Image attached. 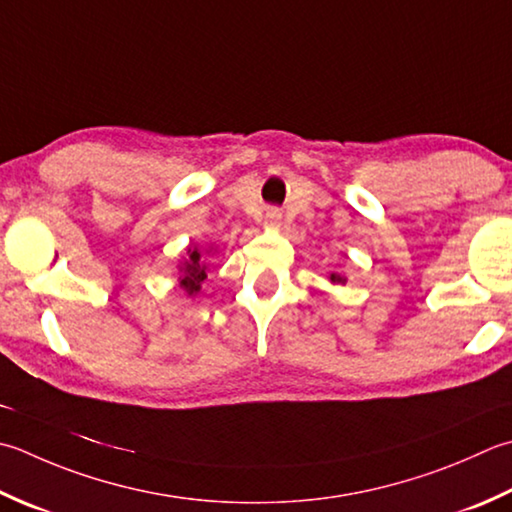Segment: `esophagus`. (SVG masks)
Masks as SVG:
<instances>
[{
  "label": "esophagus",
  "mask_w": 512,
  "mask_h": 512,
  "mask_svg": "<svg viewBox=\"0 0 512 512\" xmlns=\"http://www.w3.org/2000/svg\"><path fill=\"white\" fill-rule=\"evenodd\" d=\"M264 226L270 228V230L282 226V210H279V208H268L266 215H264Z\"/></svg>",
  "instance_id": "1"
}]
</instances>
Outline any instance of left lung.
<instances>
[{
	"instance_id": "left-lung-1",
	"label": "left lung",
	"mask_w": 512,
	"mask_h": 512,
	"mask_svg": "<svg viewBox=\"0 0 512 512\" xmlns=\"http://www.w3.org/2000/svg\"><path fill=\"white\" fill-rule=\"evenodd\" d=\"M328 282L335 284V286H346L348 279H346L344 275H339V273H330V275H328Z\"/></svg>"
}]
</instances>
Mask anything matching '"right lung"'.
Wrapping results in <instances>:
<instances>
[{
	"mask_svg": "<svg viewBox=\"0 0 512 512\" xmlns=\"http://www.w3.org/2000/svg\"><path fill=\"white\" fill-rule=\"evenodd\" d=\"M213 253V248H208L206 253H202L197 246L186 248V255L182 257V262L177 264V282L179 288L184 290L186 297H195L199 290H202V282L206 279L208 273V262L206 255Z\"/></svg>",
	"mask_w": 512,
	"mask_h": 512,
	"instance_id": "1",
	"label": "right lung"
}]
</instances>
